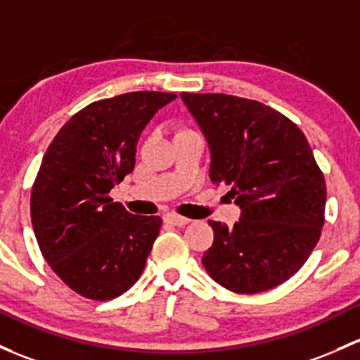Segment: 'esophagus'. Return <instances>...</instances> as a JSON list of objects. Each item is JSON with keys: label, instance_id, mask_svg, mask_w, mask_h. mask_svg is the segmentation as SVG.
Wrapping results in <instances>:
<instances>
[{"label": "esophagus", "instance_id": "34e87169", "mask_svg": "<svg viewBox=\"0 0 360 360\" xmlns=\"http://www.w3.org/2000/svg\"><path fill=\"white\" fill-rule=\"evenodd\" d=\"M164 221L169 222V224H172V226H179V228H183V226H186L188 222H190V219L183 217V215H177V214H165Z\"/></svg>", "mask_w": 360, "mask_h": 360}]
</instances>
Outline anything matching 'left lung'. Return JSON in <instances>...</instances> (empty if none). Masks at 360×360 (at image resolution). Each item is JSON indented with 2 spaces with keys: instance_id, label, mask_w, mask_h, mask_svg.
Here are the masks:
<instances>
[{
  "instance_id": "8db88e82",
  "label": "left lung",
  "mask_w": 360,
  "mask_h": 360,
  "mask_svg": "<svg viewBox=\"0 0 360 360\" xmlns=\"http://www.w3.org/2000/svg\"><path fill=\"white\" fill-rule=\"evenodd\" d=\"M205 136L212 183L241 209L233 228L209 221L205 271L234 293H260L309 259L324 224L326 184L305 134L283 113L247 98L181 93Z\"/></svg>"
}]
</instances>
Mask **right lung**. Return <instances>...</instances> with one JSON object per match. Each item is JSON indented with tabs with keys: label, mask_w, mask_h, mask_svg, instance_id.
Wrapping results in <instances>:
<instances>
[{
	"label": "right lung",
	"mask_w": 360,
	"mask_h": 360,
	"mask_svg": "<svg viewBox=\"0 0 360 360\" xmlns=\"http://www.w3.org/2000/svg\"><path fill=\"white\" fill-rule=\"evenodd\" d=\"M176 94L136 91L70 117L44 153L30 195L41 253L69 288L112 300L134 285L160 233L157 215H132L108 196L136 162L143 129Z\"/></svg>",
	"instance_id": "add662e5"
}]
</instances>
